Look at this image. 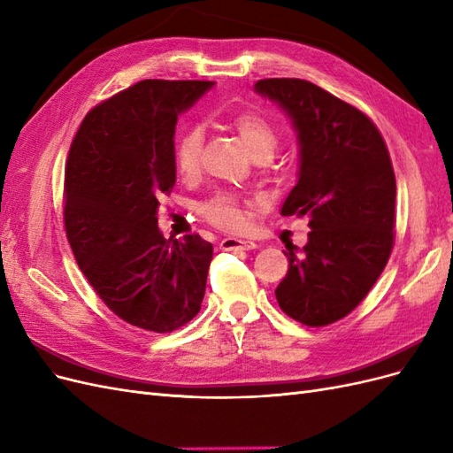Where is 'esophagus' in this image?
Returning <instances> with one entry per match:
<instances>
[{
    "label": "esophagus",
    "instance_id": "obj_1",
    "mask_svg": "<svg viewBox=\"0 0 453 453\" xmlns=\"http://www.w3.org/2000/svg\"><path fill=\"white\" fill-rule=\"evenodd\" d=\"M219 248L223 251H250L257 248V243L243 238H225L221 240V243H219Z\"/></svg>",
    "mask_w": 453,
    "mask_h": 453
}]
</instances>
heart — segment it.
Here are the masks:
<instances>
[{"label":"heart","mask_w":453,"mask_h":453,"mask_svg":"<svg viewBox=\"0 0 453 453\" xmlns=\"http://www.w3.org/2000/svg\"><path fill=\"white\" fill-rule=\"evenodd\" d=\"M228 127L234 130L242 142L248 145L255 158L270 157L273 147L278 143L276 130L272 128L270 122L255 111H240L230 115ZM202 147H203V134L198 127H188L175 143V168L185 180H193L200 172L202 162ZM248 200L240 198L238 195L219 193L213 198L205 202L200 213L208 221L223 230H240L245 225V208Z\"/></svg>","instance_id":"1"}]
</instances>
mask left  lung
Segmentation results:
<instances>
[{"instance_id":"obj_1","label":"left lung","mask_w":453,"mask_h":453,"mask_svg":"<svg viewBox=\"0 0 453 453\" xmlns=\"http://www.w3.org/2000/svg\"><path fill=\"white\" fill-rule=\"evenodd\" d=\"M255 90L278 102L298 132V181L281 215L310 219L303 253L287 245L289 270L280 308L325 326L361 304L395 243V172L380 130L357 107L304 79H260Z\"/></svg>"}]
</instances>
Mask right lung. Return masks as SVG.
<instances>
[{"label":"right lung","instance_id":"1","mask_svg":"<svg viewBox=\"0 0 453 453\" xmlns=\"http://www.w3.org/2000/svg\"><path fill=\"white\" fill-rule=\"evenodd\" d=\"M211 81L145 79L96 105L72 142L64 226L77 265L122 321L172 333L200 311L213 245L157 226L175 185L177 117Z\"/></svg>","mask_w":453,"mask_h":453}]
</instances>
